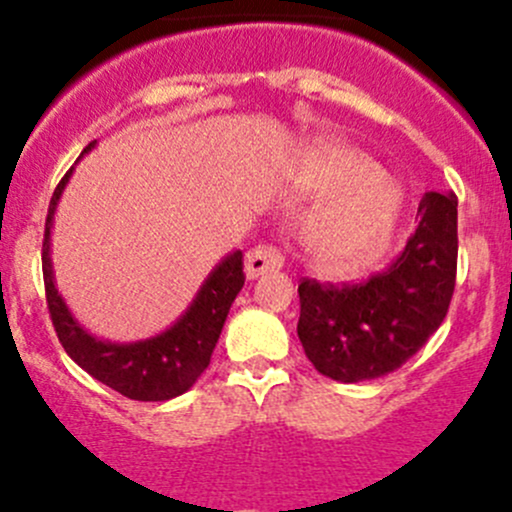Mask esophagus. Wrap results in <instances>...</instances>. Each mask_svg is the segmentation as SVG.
Here are the masks:
<instances>
[{
	"mask_svg": "<svg viewBox=\"0 0 512 512\" xmlns=\"http://www.w3.org/2000/svg\"><path fill=\"white\" fill-rule=\"evenodd\" d=\"M282 252L272 245H257L245 255V275L247 280H257V277L267 275V272H277L282 267Z\"/></svg>",
	"mask_w": 512,
	"mask_h": 512,
	"instance_id": "esophagus-1",
	"label": "esophagus"
}]
</instances>
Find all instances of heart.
<instances>
[{
    "instance_id": "b5f03b06",
    "label": "heart",
    "mask_w": 512,
    "mask_h": 512,
    "mask_svg": "<svg viewBox=\"0 0 512 512\" xmlns=\"http://www.w3.org/2000/svg\"><path fill=\"white\" fill-rule=\"evenodd\" d=\"M297 183L324 195L302 227V245L314 267L352 275L389 245L404 198L369 156L324 143L299 160Z\"/></svg>"
}]
</instances>
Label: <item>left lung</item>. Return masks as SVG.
<instances>
[{"label":"left lung","instance_id":"left-lung-1","mask_svg":"<svg viewBox=\"0 0 512 512\" xmlns=\"http://www.w3.org/2000/svg\"><path fill=\"white\" fill-rule=\"evenodd\" d=\"M458 200L426 193L418 227L389 270L361 285H299L297 337L319 374L379 379L414 356L446 319L456 287Z\"/></svg>","mask_w":512,"mask_h":512}]
</instances>
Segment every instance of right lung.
Segmentation results:
<instances>
[{
	"mask_svg": "<svg viewBox=\"0 0 512 512\" xmlns=\"http://www.w3.org/2000/svg\"><path fill=\"white\" fill-rule=\"evenodd\" d=\"M96 146L89 143L84 153ZM71 173L61 178L51 195L49 213H46L44 247H41V270H44L46 304H49L51 322L56 337L66 354L94 379L106 384L108 389L128 396L133 401H168L185 394L200 379L210 364L215 344H218L223 324L235 302L237 292L245 285L242 275V252L235 250L225 255L213 267L190 307L156 337L138 339V342H108L94 337L79 319L66 307L54 282V265H51V227L54 213L64 188L69 185Z\"/></svg>",
	"mask_w": 512,
	"mask_h": 512,
	"instance_id": "1",
	"label": "right lung"
}]
</instances>
